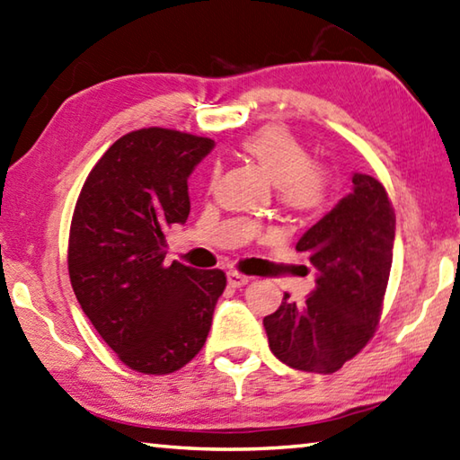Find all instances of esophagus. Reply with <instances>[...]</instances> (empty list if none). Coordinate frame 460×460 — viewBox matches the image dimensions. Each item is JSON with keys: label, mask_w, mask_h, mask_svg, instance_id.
I'll return each instance as SVG.
<instances>
[{"label": "esophagus", "mask_w": 460, "mask_h": 460, "mask_svg": "<svg viewBox=\"0 0 460 460\" xmlns=\"http://www.w3.org/2000/svg\"><path fill=\"white\" fill-rule=\"evenodd\" d=\"M227 281H229L231 287H235V289H239V287L249 283V277L239 273V271H229V273H227Z\"/></svg>", "instance_id": "obj_1"}]
</instances>
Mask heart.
Masks as SVG:
<instances>
[{
    "label": "heart",
    "mask_w": 460,
    "mask_h": 460,
    "mask_svg": "<svg viewBox=\"0 0 460 460\" xmlns=\"http://www.w3.org/2000/svg\"><path fill=\"white\" fill-rule=\"evenodd\" d=\"M243 157L277 189V201L295 217L323 211L331 199V173L311 161L309 149L283 128H263L241 141Z\"/></svg>",
    "instance_id": "heart-1"
}]
</instances>
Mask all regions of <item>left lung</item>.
I'll list each match as a JSON object with an SVG mask.
<instances>
[{"instance_id": "left-lung-1", "label": "left lung", "mask_w": 460, "mask_h": 460, "mask_svg": "<svg viewBox=\"0 0 460 460\" xmlns=\"http://www.w3.org/2000/svg\"><path fill=\"white\" fill-rule=\"evenodd\" d=\"M394 209L371 175H353V193L296 243L317 269L303 305L285 293L263 325L273 355L296 371H339L373 339L393 265Z\"/></svg>"}]
</instances>
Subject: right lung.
<instances>
[{"mask_svg":"<svg viewBox=\"0 0 460 460\" xmlns=\"http://www.w3.org/2000/svg\"><path fill=\"white\" fill-rule=\"evenodd\" d=\"M213 139L177 129L131 131L89 171L69 227V281L123 365L169 375L199 353L227 285L221 269L167 265L165 233L189 217L187 177Z\"/></svg>","mask_w":460,"mask_h":460,"instance_id":"obj_1","label":"right lung"}]
</instances>
